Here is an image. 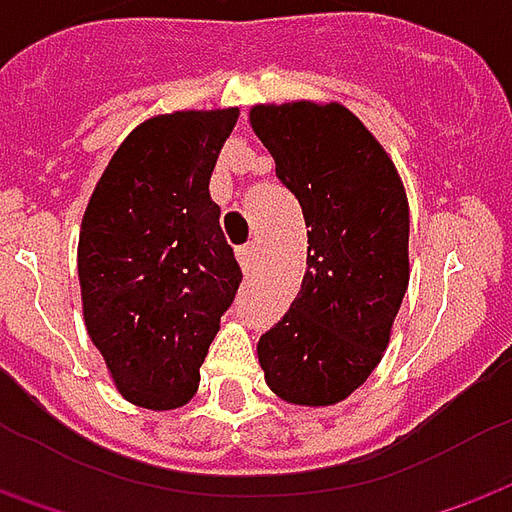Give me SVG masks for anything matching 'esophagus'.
<instances>
[{
	"label": "esophagus",
	"instance_id": "34e87169",
	"mask_svg": "<svg viewBox=\"0 0 512 512\" xmlns=\"http://www.w3.org/2000/svg\"><path fill=\"white\" fill-rule=\"evenodd\" d=\"M255 257H257V246L255 244H246L238 249V263H241V268H244L246 274L255 268Z\"/></svg>",
	"mask_w": 512,
	"mask_h": 512
}]
</instances>
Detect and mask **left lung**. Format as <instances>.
I'll return each instance as SVG.
<instances>
[{
	"label": "left lung",
	"instance_id": "1",
	"mask_svg": "<svg viewBox=\"0 0 512 512\" xmlns=\"http://www.w3.org/2000/svg\"><path fill=\"white\" fill-rule=\"evenodd\" d=\"M307 230V271L288 313L260 335L271 391L338 405L377 368L410 280L405 185L380 141L338 102L249 110Z\"/></svg>",
	"mask_w": 512,
	"mask_h": 512
}]
</instances>
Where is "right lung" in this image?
Wrapping results in <instances>:
<instances>
[{
	"mask_svg": "<svg viewBox=\"0 0 512 512\" xmlns=\"http://www.w3.org/2000/svg\"><path fill=\"white\" fill-rule=\"evenodd\" d=\"M238 107L177 110L138 124L85 207L77 246L82 316L119 393L171 410L244 280L210 199Z\"/></svg>",
	"mask_w": 512,
	"mask_h": 512,
	"instance_id": "1",
	"label": "right lung"
}]
</instances>
